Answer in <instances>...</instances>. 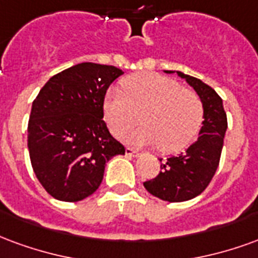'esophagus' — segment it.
Masks as SVG:
<instances>
[{"label":"esophagus","instance_id":"1","mask_svg":"<svg viewBox=\"0 0 258 258\" xmlns=\"http://www.w3.org/2000/svg\"><path fill=\"white\" fill-rule=\"evenodd\" d=\"M125 152H126L127 157H137V155H139V152H137L136 150H133V148H131V147H126Z\"/></svg>","mask_w":258,"mask_h":258}]
</instances>
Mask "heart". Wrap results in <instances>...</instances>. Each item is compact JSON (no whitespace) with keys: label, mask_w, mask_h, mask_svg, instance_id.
I'll return each instance as SVG.
<instances>
[{"label":"heart","mask_w":258,"mask_h":258,"mask_svg":"<svg viewBox=\"0 0 258 258\" xmlns=\"http://www.w3.org/2000/svg\"><path fill=\"white\" fill-rule=\"evenodd\" d=\"M121 88L103 99L104 118L115 136L131 129L140 112L143 125L123 136L127 143L177 152L194 142L204 122V104L194 90L158 73L127 77Z\"/></svg>","instance_id":"b5f03b06"}]
</instances>
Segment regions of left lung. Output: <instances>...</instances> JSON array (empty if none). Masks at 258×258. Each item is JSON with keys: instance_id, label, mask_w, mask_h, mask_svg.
<instances>
[{"instance_id": "left-lung-1", "label": "left lung", "mask_w": 258, "mask_h": 258, "mask_svg": "<svg viewBox=\"0 0 258 258\" xmlns=\"http://www.w3.org/2000/svg\"><path fill=\"white\" fill-rule=\"evenodd\" d=\"M177 73L197 92L204 104V122L198 140L176 157L161 161L157 177L144 183L148 192L168 202H183L204 192L219 168L221 150L227 131V114L223 100L216 90L195 77Z\"/></svg>"}]
</instances>
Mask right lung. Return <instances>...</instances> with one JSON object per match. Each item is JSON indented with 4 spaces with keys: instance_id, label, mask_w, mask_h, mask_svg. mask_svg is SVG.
<instances>
[{
    "instance_id": "add662e5",
    "label": "right lung",
    "mask_w": 258,
    "mask_h": 258,
    "mask_svg": "<svg viewBox=\"0 0 258 258\" xmlns=\"http://www.w3.org/2000/svg\"><path fill=\"white\" fill-rule=\"evenodd\" d=\"M114 66L80 63L53 75L33 101L27 147L34 173L53 198L78 202L101 184L106 163L125 147L103 121Z\"/></svg>"
}]
</instances>
